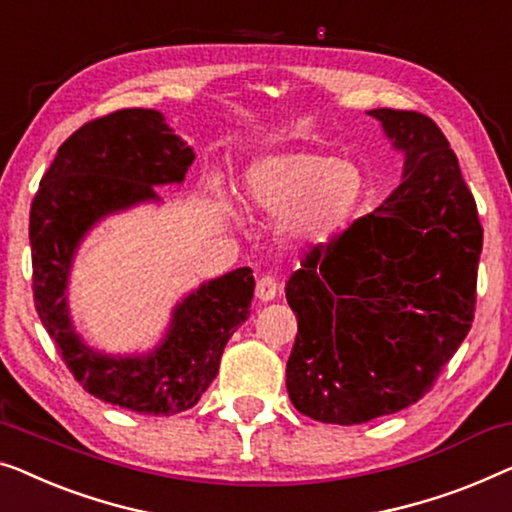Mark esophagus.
<instances>
[{
	"mask_svg": "<svg viewBox=\"0 0 512 512\" xmlns=\"http://www.w3.org/2000/svg\"><path fill=\"white\" fill-rule=\"evenodd\" d=\"M277 288V279H274L272 274H263V277L256 281V298L261 302H270L274 300V295H277Z\"/></svg>",
	"mask_w": 512,
	"mask_h": 512,
	"instance_id": "1",
	"label": "esophagus"
}]
</instances>
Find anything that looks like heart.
I'll return each instance as SVG.
<instances>
[{"mask_svg":"<svg viewBox=\"0 0 512 512\" xmlns=\"http://www.w3.org/2000/svg\"><path fill=\"white\" fill-rule=\"evenodd\" d=\"M365 198V177L353 164L309 150L274 152L244 175L249 210L284 219L295 238L330 242L351 224Z\"/></svg>","mask_w":512,"mask_h":512,"instance_id":"obj_1","label":"heart"}]
</instances>
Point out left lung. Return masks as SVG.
I'll return each mask as SVG.
<instances>
[{
    "instance_id": "obj_1",
    "label": "left lung",
    "mask_w": 512,
    "mask_h": 512,
    "mask_svg": "<svg viewBox=\"0 0 512 512\" xmlns=\"http://www.w3.org/2000/svg\"><path fill=\"white\" fill-rule=\"evenodd\" d=\"M404 154L402 184L288 279L298 318L286 390L318 422L362 425L416 404L469 335L483 226L427 115L367 110Z\"/></svg>"
}]
</instances>
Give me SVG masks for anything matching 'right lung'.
Segmentation results:
<instances>
[{
	"mask_svg": "<svg viewBox=\"0 0 512 512\" xmlns=\"http://www.w3.org/2000/svg\"><path fill=\"white\" fill-rule=\"evenodd\" d=\"M194 159L159 110H117L64 140L29 212L34 305L43 328L90 395L143 416L187 411L210 388L228 339L251 314V268L221 274L184 295L164 339L131 355L96 351L78 335L66 288L85 235L110 214L159 203L154 187L182 184Z\"/></svg>",
	"mask_w": 512,
	"mask_h": 512,
	"instance_id": "obj_1",
	"label": "right lung"
}]
</instances>
